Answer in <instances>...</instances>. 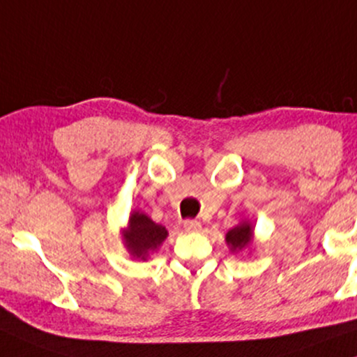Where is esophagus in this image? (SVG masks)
Segmentation results:
<instances>
[{"label":"esophagus","instance_id":"34e87169","mask_svg":"<svg viewBox=\"0 0 357 357\" xmlns=\"http://www.w3.org/2000/svg\"><path fill=\"white\" fill-rule=\"evenodd\" d=\"M201 229V222L196 221V220H186L184 221V231H188V233H197V231Z\"/></svg>","mask_w":357,"mask_h":357}]
</instances>
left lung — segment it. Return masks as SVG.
<instances>
[{"mask_svg": "<svg viewBox=\"0 0 357 357\" xmlns=\"http://www.w3.org/2000/svg\"><path fill=\"white\" fill-rule=\"evenodd\" d=\"M252 238V227L248 222H243V225L233 227L229 233L226 234V243L229 244L231 249H243L251 243Z\"/></svg>", "mask_w": 357, "mask_h": 357, "instance_id": "8db88e82", "label": "left lung"}]
</instances>
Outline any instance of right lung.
Instances as JSON below:
<instances>
[{"mask_svg": "<svg viewBox=\"0 0 357 357\" xmlns=\"http://www.w3.org/2000/svg\"><path fill=\"white\" fill-rule=\"evenodd\" d=\"M166 236V227L153 222L143 213H132L124 239H126V246L130 248L132 256L146 259L149 252L165 241Z\"/></svg>", "mask_w": 357, "mask_h": 357, "instance_id": "add662e5", "label": "right lung"}]
</instances>
